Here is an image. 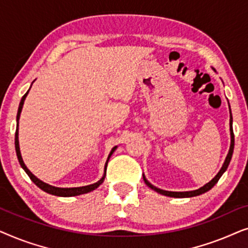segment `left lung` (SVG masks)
<instances>
[{"mask_svg":"<svg viewBox=\"0 0 248 248\" xmlns=\"http://www.w3.org/2000/svg\"><path fill=\"white\" fill-rule=\"evenodd\" d=\"M229 124H230V138H232V141H230L229 152H228V155H227L226 160H225V162H223L221 169H220L218 174L215 176V178L211 179V181H210L208 184H205L204 186H202L201 188L195 189V191H189V192H169V191H164V189H160V188L155 187V186H154L152 184H150V183L147 181V178H145L144 175H143V181H144L145 184H147L151 189H154V191L159 193V194H162V195H166V196H170V198H193V196L201 195V194H203V193L208 192L209 189H211L213 186H215L217 183H218L219 178L221 177L223 172L227 170V168H228V166H229V162H230V160H232V157L233 145H235V138H233V131H232V113H230V123Z\"/></svg>","mask_w":248,"mask_h":248,"instance_id":"1","label":"left lung"}]
</instances>
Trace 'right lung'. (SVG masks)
Here are the masks:
<instances>
[{
	"instance_id": "1",
	"label": "right lung",
	"mask_w": 248,
	"mask_h": 248,
	"mask_svg": "<svg viewBox=\"0 0 248 248\" xmlns=\"http://www.w3.org/2000/svg\"><path fill=\"white\" fill-rule=\"evenodd\" d=\"M29 90L27 91L25 93V96L21 98V101H20L19 104V109H18V114H16V123H19V118H20V114H21V110H22V106H23V103H25V99L27 97V94H28ZM18 134H19V131H18V124H16V138H15V144H16V157H18V160L20 162V165H21V167L23 168V170H25L28 176L30 177V179L35 183V184L38 186L40 189H43L44 192L48 193V194H52V195H56V196H63V198H69V196H77V195H80V194H84V193H89L91 191H93V189H96L98 186L100 184H103L104 179H105V176H106V168H107V164H108V160H109L110 155H113V152L116 150L117 147H114L111 149L109 155H108L107 158V161H106V165H105V172H104V176L101 177V179H99L97 183H94V184H91V185H87V186H82V187H69V188H63V187H55V186H52V185H48L46 184V183H44L40 181L36 177L35 175L32 174L31 171L29 170L28 168H27V166L25 165V162L22 160V157H21V154H20V148H19V138H18Z\"/></svg>"
}]
</instances>
